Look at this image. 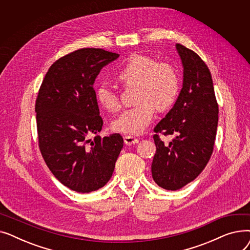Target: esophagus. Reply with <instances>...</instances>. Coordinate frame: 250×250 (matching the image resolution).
<instances>
[{
	"instance_id": "1",
	"label": "esophagus",
	"mask_w": 250,
	"mask_h": 250,
	"mask_svg": "<svg viewBox=\"0 0 250 250\" xmlns=\"http://www.w3.org/2000/svg\"><path fill=\"white\" fill-rule=\"evenodd\" d=\"M124 140H125V145H127V146L134 145V144H138V143H139V139L136 138V137H134V136H125V137L124 138Z\"/></svg>"
}]
</instances>
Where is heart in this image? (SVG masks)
I'll return each instance as SVG.
<instances>
[{"mask_svg":"<svg viewBox=\"0 0 250 250\" xmlns=\"http://www.w3.org/2000/svg\"><path fill=\"white\" fill-rule=\"evenodd\" d=\"M115 79L125 87L137 86L138 102L113 121L112 128L118 133L141 134L153 120L156 107L160 111L169 109L179 94V76L174 65L167 62H156L145 55H130L117 70ZM96 98L107 111L120 109L118 95L106 84L97 87Z\"/></svg>","mask_w":250,"mask_h":250,"instance_id":"obj_1","label":"heart"}]
</instances>
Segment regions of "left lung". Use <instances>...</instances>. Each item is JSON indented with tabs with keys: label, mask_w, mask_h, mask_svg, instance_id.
Wrapping results in <instances>:
<instances>
[{
	"label": "left lung",
	"mask_w": 250,
	"mask_h": 250,
	"mask_svg": "<svg viewBox=\"0 0 250 250\" xmlns=\"http://www.w3.org/2000/svg\"><path fill=\"white\" fill-rule=\"evenodd\" d=\"M183 64L180 94L163 120L154 127L156 153L152 176L162 188L177 190L195 179L213 154L219 106L212 75L198 54L176 44ZM159 133L176 138L164 146Z\"/></svg>",
	"instance_id": "left-lung-1"
}]
</instances>
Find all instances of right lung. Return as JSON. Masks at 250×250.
I'll return each instance as SVG.
<instances>
[{"instance_id":"right-lung-1","label":"right lung","mask_w":250,"mask_h":250,"mask_svg":"<svg viewBox=\"0 0 250 250\" xmlns=\"http://www.w3.org/2000/svg\"><path fill=\"white\" fill-rule=\"evenodd\" d=\"M118 58L102 48H80L52 63L35 101L38 147L64 187L87 193L110 179L123 147L120 134L100 132L103 121L93 84L105 64Z\"/></svg>"}]
</instances>
